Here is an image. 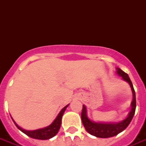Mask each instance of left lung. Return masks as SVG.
<instances>
[{
  "label": "left lung",
  "mask_w": 146,
  "mask_h": 146,
  "mask_svg": "<svg viewBox=\"0 0 146 146\" xmlns=\"http://www.w3.org/2000/svg\"><path fill=\"white\" fill-rule=\"evenodd\" d=\"M117 73L118 76L122 77V79L129 85L133 92V101L131 102V109L128 113V115L124 120L120 121L118 123H103V122H96L93 120H90L87 115L86 107L84 104L82 105V111L81 113L82 121L84 126L85 129L89 134L95 136L98 138H109L112 137L118 133L123 131L128 125L130 123L133 117L135 111H136V93L134 91L133 86L129 79V76L127 73L120 70V68H116Z\"/></svg>",
  "instance_id": "1"
}]
</instances>
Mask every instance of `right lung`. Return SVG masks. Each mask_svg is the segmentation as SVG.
Masks as SVG:
<instances>
[{
    "mask_svg": "<svg viewBox=\"0 0 146 146\" xmlns=\"http://www.w3.org/2000/svg\"><path fill=\"white\" fill-rule=\"evenodd\" d=\"M68 105L69 104L66 105L61 111H60V113H58L57 117L55 118V120L51 123V124H50L46 127H44V128H41V129H35V130H26V129H23L22 127H19V125L13 120V118L12 120H13L15 125L17 126V128L20 131H22L23 133H25L28 136L31 137V138L35 139H42V140L49 139L52 138L54 136H56V134L59 131L60 127V125H61L62 117H63L64 111L66 109V108L68 107Z\"/></svg>",
    "mask_w": 146,
    "mask_h": 146,
    "instance_id": "1",
    "label": "right lung"
}]
</instances>
